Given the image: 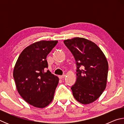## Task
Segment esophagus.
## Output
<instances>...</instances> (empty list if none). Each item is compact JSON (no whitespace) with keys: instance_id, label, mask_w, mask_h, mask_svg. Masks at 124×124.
<instances>
[{"instance_id":"1","label":"esophagus","mask_w":124,"mask_h":124,"mask_svg":"<svg viewBox=\"0 0 124 124\" xmlns=\"http://www.w3.org/2000/svg\"><path fill=\"white\" fill-rule=\"evenodd\" d=\"M65 77H66V75H60L59 76V78L60 79H64Z\"/></svg>"}]
</instances>
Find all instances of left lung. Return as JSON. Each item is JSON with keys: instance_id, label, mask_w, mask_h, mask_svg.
Segmentation results:
<instances>
[{"instance_id": "8db88e82", "label": "left lung", "mask_w": 124, "mask_h": 124, "mask_svg": "<svg viewBox=\"0 0 124 124\" xmlns=\"http://www.w3.org/2000/svg\"><path fill=\"white\" fill-rule=\"evenodd\" d=\"M76 61L77 81L71 89L77 101L90 104L98 99L106 87L108 63L104 54L90 40L76 37L64 40ZM81 66L83 69L80 70Z\"/></svg>"}]
</instances>
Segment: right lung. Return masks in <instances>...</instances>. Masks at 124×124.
<instances>
[{"label":"right lung","instance_id":"right-lung-1","mask_svg":"<svg viewBox=\"0 0 124 124\" xmlns=\"http://www.w3.org/2000/svg\"><path fill=\"white\" fill-rule=\"evenodd\" d=\"M57 40H41L25 48L14 67L13 77L18 93L25 101L43 108L54 99L58 78L47 70V54Z\"/></svg>","mask_w":124,"mask_h":124}]
</instances>
